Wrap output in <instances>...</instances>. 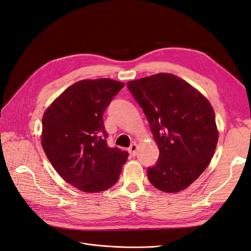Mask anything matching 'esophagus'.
Segmentation results:
<instances>
[{
  "label": "esophagus",
  "mask_w": 251,
  "mask_h": 251,
  "mask_svg": "<svg viewBox=\"0 0 251 251\" xmlns=\"http://www.w3.org/2000/svg\"><path fill=\"white\" fill-rule=\"evenodd\" d=\"M136 151H137V144L136 143H132L130 145V147H129V149H128V152L130 153L131 155L135 156L136 155Z\"/></svg>",
  "instance_id": "34e87169"
}]
</instances>
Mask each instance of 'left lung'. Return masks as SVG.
Segmentation results:
<instances>
[{"instance_id":"left-lung-1","label":"left lung","mask_w":251,"mask_h":251,"mask_svg":"<svg viewBox=\"0 0 251 251\" xmlns=\"http://www.w3.org/2000/svg\"><path fill=\"white\" fill-rule=\"evenodd\" d=\"M146 116L159 149L148 178L163 192L187 189L204 171L218 143L211 103L184 80L168 73L127 82Z\"/></svg>"}]
</instances>
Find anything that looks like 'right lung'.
Masks as SVG:
<instances>
[{
    "label": "right lung",
    "mask_w": 251,
    "mask_h": 251,
    "mask_svg": "<svg viewBox=\"0 0 251 251\" xmlns=\"http://www.w3.org/2000/svg\"><path fill=\"white\" fill-rule=\"evenodd\" d=\"M124 83L108 78L81 80L45 111L42 145L62 178L86 193L112 187L128 152L108 147L103 114Z\"/></svg>",
    "instance_id": "add662e5"
}]
</instances>
